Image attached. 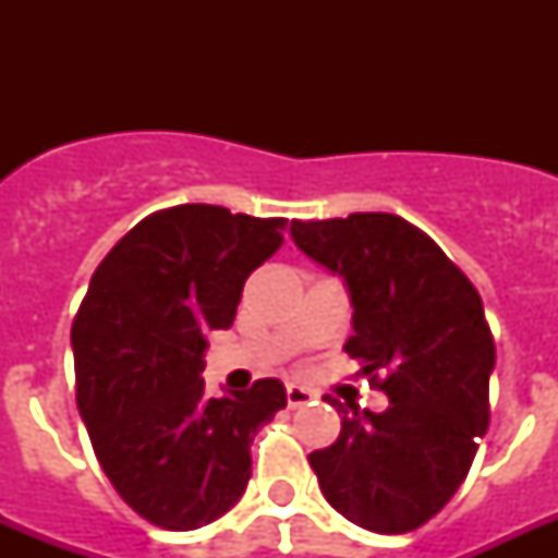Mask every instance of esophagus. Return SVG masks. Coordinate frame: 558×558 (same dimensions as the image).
Segmentation results:
<instances>
[{"label": "esophagus", "mask_w": 558, "mask_h": 558, "mask_svg": "<svg viewBox=\"0 0 558 558\" xmlns=\"http://www.w3.org/2000/svg\"><path fill=\"white\" fill-rule=\"evenodd\" d=\"M315 393L313 388H306V385H298V381H289L287 385V402L289 408H304V405H315Z\"/></svg>", "instance_id": "34e87169"}]
</instances>
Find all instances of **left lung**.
<instances>
[{
  "mask_svg": "<svg viewBox=\"0 0 558 558\" xmlns=\"http://www.w3.org/2000/svg\"><path fill=\"white\" fill-rule=\"evenodd\" d=\"M295 245L344 280L362 371L388 373L373 414L327 397L339 440L310 454L332 510L373 533H408L463 484L489 425L495 341L469 278L397 214L292 222ZM376 379V376H373Z\"/></svg>",
  "mask_w": 558,
  "mask_h": 558,
  "instance_id": "obj_1",
  "label": "left lung"
}]
</instances>
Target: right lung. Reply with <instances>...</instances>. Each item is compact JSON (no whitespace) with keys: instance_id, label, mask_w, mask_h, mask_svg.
Instances as JSON below:
<instances>
[{"instance_id":"add662e5","label":"right lung","mask_w":558,"mask_h":558,"mask_svg":"<svg viewBox=\"0 0 558 558\" xmlns=\"http://www.w3.org/2000/svg\"><path fill=\"white\" fill-rule=\"evenodd\" d=\"M287 219L177 205L142 219L100 260L72 327L77 408L100 466L165 530L226 515L252 477V440L287 405L280 379L205 393L208 332L234 324L245 278Z\"/></svg>"}]
</instances>
